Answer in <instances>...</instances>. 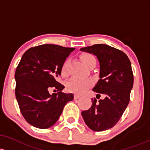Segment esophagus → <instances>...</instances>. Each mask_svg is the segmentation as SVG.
<instances>
[{
	"label": "esophagus",
	"instance_id": "obj_1",
	"mask_svg": "<svg viewBox=\"0 0 150 150\" xmlns=\"http://www.w3.org/2000/svg\"><path fill=\"white\" fill-rule=\"evenodd\" d=\"M80 97H81V95H78V94H75V95H74V98H75V99H78Z\"/></svg>",
	"mask_w": 150,
	"mask_h": 150
}]
</instances>
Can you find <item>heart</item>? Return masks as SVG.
<instances>
[{
  "mask_svg": "<svg viewBox=\"0 0 150 150\" xmlns=\"http://www.w3.org/2000/svg\"><path fill=\"white\" fill-rule=\"evenodd\" d=\"M80 57L84 64L88 67L90 66L92 64L96 63V59L92 54L83 53L80 55ZM67 63V61H65L61 67V75L63 77H66L68 75ZM92 83V80L90 79L72 78L67 83V88L69 91L72 93L81 94L91 86Z\"/></svg>",
  "mask_w": 150,
  "mask_h": 150,
  "instance_id": "b5f03b06",
  "label": "heart"
}]
</instances>
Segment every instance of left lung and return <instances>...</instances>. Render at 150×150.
<instances>
[{
  "label": "left lung",
  "instance_id": "left-lung-1",
  "mask_svg": "<svg viewBox=\"0 0 150 150\" xmlns=\"http://www.w3.org/2000/svg\"><path fill=\"white\" fill-rule=\"evenodd\" d=\"M80 50L98 57L100 79L93 90L98 93V99L100 93L105 95L104 99L99 101L92 98V106L82 112V116L92 130H107L117 123L129 104L134 81L130 60L122 51L105 44L83 47Z\"/></svg>",
  "mask_w": 150,
  "mask_h": 150
}]
</instances>
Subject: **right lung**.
<instances>
[{
  "label": "right lung",
  "mask_w": 150,
  "mask_h": 150,
  "mask_svg": "<svg viewBox=\"0 0 150 150\" xmlns=\"http://www.w3.org/2000/svg\"><path fill=\"white\" fill-rule=\"evenodd\" d=\"M74 47L44 44L33 47L23 55L16 72V100L23 117L40 129L53 125L66 103L73 100L72 93H62L64 85L57 81L61 67ZM54 88L57 93L50 95Z\"/></svg>",
  "instance_id": "add662e5"
}]
</instances>
